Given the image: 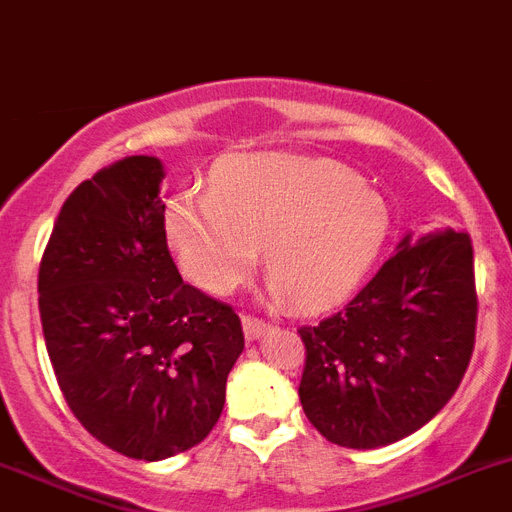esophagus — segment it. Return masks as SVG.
Wrapping results in <instances>:
<instances>
[{"label":"esophagus","mask_w":512,"mask_h":512,"mask_svg":"<svg viewBox=\"0 0 512 512\" xmlns=\"http://www.w3.org/2000/svg\"><path fill=\"white\" fill-rule=\"evenodd\" d=\"M242 328H244V336H247L249 341H255V338H260L268 333L270 322H265L263 317H257V315H244Z\"/></svg>","instance_id":"1"}]
</instances>
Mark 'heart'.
Wrapping results in <instances>:
<instances>
[{
	"label": "heart",
	"instance_id": "heart-1",
	"mask_svg": "<svg viewBox=\"0 0 512 512\" xmlns=\"http://www.w3.org/2000/svg\"><path fill=\"white\" fill-rule=\"evenodd\" d=\"M163 229L182 273L229 294L252 273L260 247L276 299L320 312L346 302L388 239L390 213L354 171L320 158L244 153L223 158L210 192H179Z\"/></svg>",
	"mask_w": 512,
	"mask_h": 512
}]
</instances>
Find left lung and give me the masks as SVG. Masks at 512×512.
Segmentation results:
<instances>
[{
    "instance_id": "left-lung-1",
    "label": "left lung",
    "mask_w": 512,
    "mask_h": 512,
    "mask_svg": "<svg viewBox=\"0 0 512 512\" xmlns=\"http://www.w3.org/2000/svg\"><path fill=\"white\" fill-rule=\"evenodd\" d=\"M474 247L406 236L341 312L299 328L302 409L325 440L369 450L409 437L461 385L476 341Z\"/></svg>"
}]
</instances>
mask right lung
Wrapping results in <instances>:
<instances>
[{
    "mask_svg": "<svg viewBox=\"0 0 512 512\" xmlns=\"http://www.w3.org/2000/svg\"><path fill=\"white\" fill-rule=\"evenodd\" d=\"M163 166L130 156L77 184L38 268L59 390L106 448L163 461L216 427L242 320L184 283L166 244Z\"/></svg>",
    "mask_w": 512,
    "mask_h": 512,
    "instance_id": "obj_1",
    "label": "right lung"
}]
</instances>
